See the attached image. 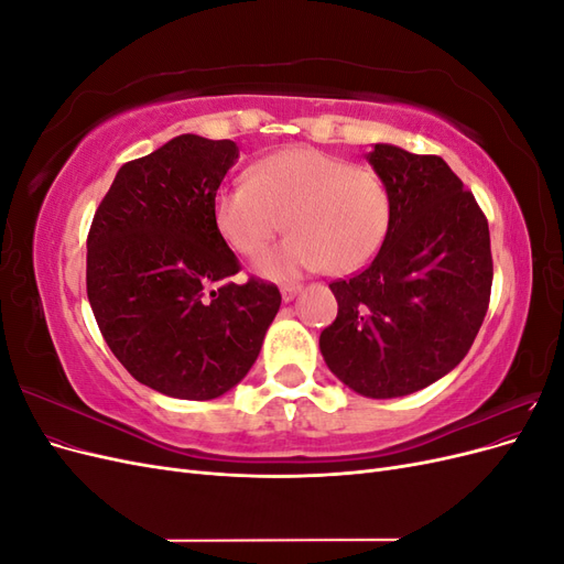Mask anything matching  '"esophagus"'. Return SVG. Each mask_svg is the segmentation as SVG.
Here are the masks:
<instances>
[{"mask_svg": "<svg viewBox=\"0 0 564 564\" xmlns=\"http://www.w3.org/2000/svg\"><path fill=\"white\" fill-rule=\"evenodd\" d=\"M280 292H282V301L289 303V301H294L301 294V284H284Z\"/></svg>", "mask_w": 564, "mask_h": 564, "instance_id": "1", "label": "esophagus"}]
</instances>
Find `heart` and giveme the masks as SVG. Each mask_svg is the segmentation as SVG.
<instances>
[{
  "label": "heart",
  "instance_id": "b5f03b06",
  "mask_svg": "<svg viewBox=\"0 0 564 564\" xmlns=\"http://www.w3.org/2000/svg\"><path fill=\"white\" fill-rule=\"evenodd\" d=\"M292 237L263 253L256 270L268 280H292L327 270L350 275L383 247L390 195L377 172L311 145L263 158L249 181L224 185L214 197V224L242 256L261 253L284 228Z\"/></svg>",
  "mask_w": 564,
  "mask_h": 564
}]
</instances>
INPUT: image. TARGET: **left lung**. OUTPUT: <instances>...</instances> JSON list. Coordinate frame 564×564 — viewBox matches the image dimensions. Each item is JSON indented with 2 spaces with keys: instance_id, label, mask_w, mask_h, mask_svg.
<instances>
[{
  "instance_id": "obj_1",
  "label": "left lung",
  "mask_w": 564,
  "mask_h": 564,
  "mask_svg": "<svg viewBox=\"0 0 564 564\" xmlns=\"http://www.w3.org/2000/svg\"><path fill=\"white\" fill-rule=\"evenodd\" d=\"M367 160L388 187L390 228L362 272L329 284L338 315L319 350L357 395L390 400L464 360L487 315L494 268L487 218L445 160L390 143Z\"/></svg>"
}]
</instances>
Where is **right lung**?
I'll return each mask as SVG.
<instances>
[{
  "label": "right lung",
  "mask_w": 564,
  "mask_h": 564,
  "mask_svg": "<svg viewBox=\"0 0 564 564\" xmlns=\"http://www.w3.org/2000/svg\"><path fill=\"white\" fill-rule=\"evenodd\" d=\"M240 158L232 141L176 135L119 169L87 240L98 329L135 381L178 400L240 383L280 311V289L237 284L240 261L214 224V197Z\"/></svg>",
  "instance_id": "1"
}]
</instances>
